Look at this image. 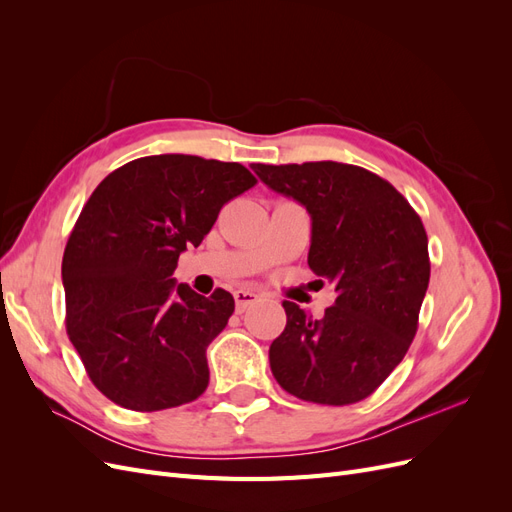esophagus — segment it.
Here are the masks:
<instances>
[{"mask_svg": "<svg viewBox=\"0 0 512 512\" xmlns=\"http://www.w3.org/2000/svg\"><path fill=\"white\" fill-rule=\"evenodd\" d=\"M260 299V294H256L254 290H235V303H237V312H245L247 307L254 305Z\"/></svg>", "mask_w": 512, "mask_h": 512, "instance_id": "34e87169", "label": "esophagus"}]
</instances>
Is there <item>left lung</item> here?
Here are the masks:
<instances>
[{
	"label": "left lung",
	"mask_w": 512,
	"mask_h": 512,
	"mask_svg": "<svg viewBox=\"0 0 512 512\" xmlns=\"http://www.w3.org/2000/svg\"><path fill=\"white\" fill-rule=\"evenodd\" d=\"M260 181L312 218L307 265L335 284L320 320L284 301L286 329L269 348L290 395L327 406L356 404L404 359L429 286L427 232L389 181L339 162L252 164Z\"/></svg>",
	"instance_id": "left-lung-1"
}]
</instances>
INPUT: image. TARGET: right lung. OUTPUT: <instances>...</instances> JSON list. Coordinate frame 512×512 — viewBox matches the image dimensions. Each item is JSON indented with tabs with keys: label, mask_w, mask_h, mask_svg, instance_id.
Returning <instances> with one entry per match:
<instances>
[{
	"label": "right lung",
	"mask_w": 512,
	"mask_h": 512,
	"mask_svg": "<svg viewBox=\"0 0 512 512\" xmlns=\"http://www.w3.org/2000/svg\"><path fill=\"white\" fill-rule=\"evenodd\" d=\"M252 185L237 162L164 153L123 164L89 196L61 262L66 329L87 376L117 406L156 412L205 393L207 346L235 299L222 288L203 297L173 273Z\"/></svg>",
	"instance_id": "add662e5"
}]
</instances>
